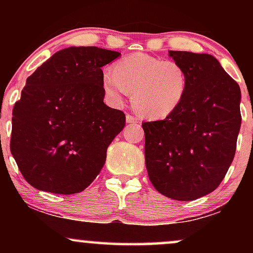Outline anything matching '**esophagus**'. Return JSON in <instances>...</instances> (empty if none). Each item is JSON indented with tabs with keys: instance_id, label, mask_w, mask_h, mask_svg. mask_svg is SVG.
Segmentation results:
<instances>
[{
	"instance_id": "1",
	"label": "esophagus",
	"mask_w": 253,
	"mask_h": 253,
	"mask_svg": "<svg viewBox=\"0 0 253 253\" xmlns=\"http://www.w3.org/2000/svg\"><path fill=\"white\" fill-rule=\"evenodd\" d=\"M126 121H127V124H140L139 123L138 119L134 118L133 115H130V114L126 115Z\"/></svg>"
}]
</instances>
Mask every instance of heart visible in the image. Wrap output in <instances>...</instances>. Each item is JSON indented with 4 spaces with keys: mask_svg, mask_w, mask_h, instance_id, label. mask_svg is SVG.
<instances>
[{
    "mask_svg": "<svg viewBox=\"0 0 253 253\" xmlns=\"http://www.w3.org/2000/svg\"><path fill=\"white\" fill-rule=\"evenodd\" d=\"M102 86L115 106L123 104L132 92L133 106L143 117L164 119L182 104L189 76L177 60L133 53L117 62L114 71H103Z\"/></svg>",
    "mask_w": 253,
    "mask_h": 253,
    "instance_id": "obj_1",
    "label": "heart"
}]
</instances>
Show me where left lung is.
I'll return each mask as SVG.
<instances>
[{"label": "left lung", "mask_w": 253, "mask_h": 253, "mask_svg": "<svg viewBox=\"0 0 253 253\" xmlns=\"http://www.w3.org/2000/svg\"><path fill=\"white\" fill-rule=\"evenodd\" d=\"M187 69L181 106L164 120L141 124L145 163L156 190L191 201L215 190L236 155L242 125L240 88L207 53L169 51Z\"/></svg>", "instance_id": "left-lung-1"}]
</instances>
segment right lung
<instances>
[{"label": "right lung", "instance_id": "right-lung-1", "mask_svg": "<svg viewBox=\"0 0 253 253\" xmlns=\"http://www.w3.org/2000/svg\"><path fill=\"white\" fill-rule=\"evenodd\" d=\"M95 46L56 52L26 81L11 118L10 152L32 187L81 193L103 168L126 115L103 102L102 66L120 56Z\"/></svg>", "mask_w": 253, "mask_h": 253}]
</instances>
